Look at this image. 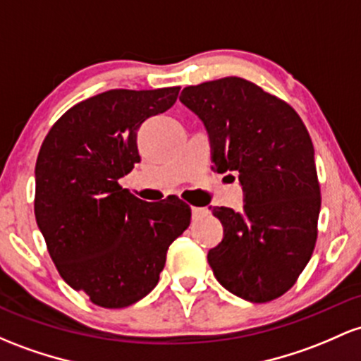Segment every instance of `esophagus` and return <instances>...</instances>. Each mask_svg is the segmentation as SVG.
Masks as SVG:
<instances>
[{
  "instance_id": "obj_1",
  "label": "esophagus",
  "mask_w": 361,
  "mask_h": 361,
  "mask_svg": "<svg viewBox=\"0 0 361 361\" xmlns=\"http://www.w3.org/2000/svg\"><path fill=\"white\" fill-rule=\"evenodd\" d=\"M192 216H193V219H200V217L207 216V211L202 207H192Z\"/></svg>"
}]
</instances>
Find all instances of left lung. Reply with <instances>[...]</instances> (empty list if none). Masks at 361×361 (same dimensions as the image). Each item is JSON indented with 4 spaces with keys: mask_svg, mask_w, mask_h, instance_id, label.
<instances>
[{
    "mask_svg": "<svg viewBox=\"0 0 361 361\" xmlns=\"http://www.w3.org/2000/svg\"><path fill=\"white\" fill-rule=\"evenodd\" d=\"M180 101L207 130L214 171L236 173L243 188L241 212L212 209L224 228L207 253L214 276L247 302L279 298L310 260L320 212L314 145L302 118L240 77L185 87Z\"/></svg>",
    "mask_w": 361,
    "mask_h": 361,
    "instance_id": "8db88e82",
    "label": "left lung"
}]
</instances>
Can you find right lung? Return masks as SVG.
I'll return each instance as SVG.
<instances>
[{
    "label": "right lung",
    "mask_w": 361,
    "mask_h": 361,
    "mask_svg": "<svg viewBox=\"0 0 361 361\" xmlns=\"http://www.w3.org/2000/svg\"><path fill=\"white\" fill-rule=\"evenodd\" d=\"M180 87L113 89L70 108L35 162L34 212L59 276L104 308H123L156 288L166 253L190 226L178 197L147 202L120 187L140 161L137 132L176 102Z\"/></svg>",
    "instance_id": "1"
}]
</instances>
